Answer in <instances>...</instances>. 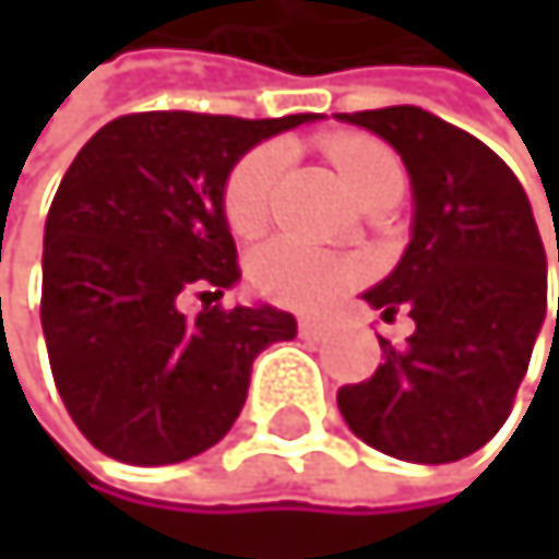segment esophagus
I'll return each mask as SVG.
<instances>
[{
  "label": "esophagus",
  "mask_w": 559,
  "mask_h": 559,
  "mask_svg": "<svg viewBox=\"0 0 559 559\" xmlns=\"http://www.w3.org/2000/svg\"><path fill=\"white\" fill-rule=\"evenodd\" d=\"M321 332H325V325H321L318 318H298V335L301 338H318Z\"/></svg>",
  "instance_id": "34e87169"
}]
</instances>
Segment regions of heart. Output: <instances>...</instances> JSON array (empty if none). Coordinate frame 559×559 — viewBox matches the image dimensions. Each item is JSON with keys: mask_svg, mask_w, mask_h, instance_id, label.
<instances>
[{"mask_svg": "<svg viewBox=\"0 0 559 559\" xmlns=\"http://www.w3.org/2000/svg\"><path fill=\"white\" fill-rule=\"evenodd\" d=\"M325 150L358 201L369 198L376 187L389 180H402V164L382 140L361 133H338L325 140ZM285 167H288V150L282 143H258L230 167L221 204H224V221L234 234L248 238V234H258L267 224ZM248 271L258 295L288 308H321L361 277L358 261L318 251L292 238V234L264 241L251 254Z\"/></svg>", "mask_w": 559, "mask_h": 559, "instance_id": "obj_1", "label": "heart"}]
</instances>
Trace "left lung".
<instances>
[{"mask_svg":"<svg viewBox=\"0 0 559 559\" xmlns=\"http://www.w3.org/2000/svg\"><path fill=\"white\" fill-rule=\"evenodd\" d=\"M389 140L413 177L416 221L399 267L365 301L416 332L382 345L372 379L338 389L348 429L405 463H456L507 423L547 314V254L516 174L419 106L338 114ZM559 261V238H557ZM559 325V301H557Z\"/></svg>","mask_w":559,"mask_h":559,"instance_id":"8db88e82","label":"left lung"}]
</instances>
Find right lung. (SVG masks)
I'll list each match as a JSON object with an SVG mask.
<instances>
[{
	"label": "right lung",
	"mask_w": 559,
	"mask_h": 559,
	"mask_svg": "<svg viewBox=\"0 0 559 559\" xmlns=\"http://www.w3.org/2000/svg\"><path fill=\"white\" fill-rule=\"evenodd\" d=\"M311 114L241 120L127 114L62 177L43 245V335L76 429L120 463L167 466L227 436L251 361L295 338L288 311L214 305L241 277L224 180L254 143ZM187 294L205 298L194 319Z\"/></svg>",
	"instance_id": "add662e5"
}]
</instances>
